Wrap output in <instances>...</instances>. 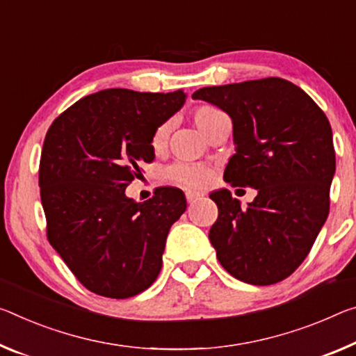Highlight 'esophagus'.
<instances>
[{"instance_id": "1", "label": "esophagus", "mask_w": 356, "mask_h": 356, "mask_svg": "<svg viewBox=\"0 0 356 356\" xmlns=\"http://www.w3.org/2000/svg\"><path fill=\"white\" fill-rule=\"evenodd\" d=\"M185 196H187V201L188 202H195L196 200H200L202 195L198 193V191H187V193H185Z\"/></svg>"}]
</instances>
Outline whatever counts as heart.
Returning a JSON list of instances; mask_svg holds the SVG:
<instances>
[{
  "instance_id": "heart-1",
  "label": "heart",
  "mask_w": 356,
  "mask_h": 356,
  "mask_svg": "<svg viewBox=\"0 0 356 356\" xmlns=\"http://www.w3.org/2000/svg\"><path fill=\"white\" fill-rule=\"evenodd\" d=\"M223 118H228L222 111L213 106H200L193 112V122L202 133L209 136V133L216 128ZM169 134V125H163L155 129L154 136H152V149L161 150L166 145ZM165 176L172 184H179L187 188H202L211 182L212 174L206 166L202 165H190V163H176V165L169 166L165 171Z\"/></svg>"
}]
</instances>
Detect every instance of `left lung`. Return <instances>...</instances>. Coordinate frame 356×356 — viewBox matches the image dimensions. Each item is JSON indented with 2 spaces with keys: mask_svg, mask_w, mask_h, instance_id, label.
Wrapping results in <instances>:
<instances>
[{
  "mask_svg": "<svg viewBox=\"0 0 356 356\" xmlns=\"http://www.w3.org/2000/svg\"><path fill=\"white\" fill-rule=\"evenodd\" d=\"M191 97L233 120L236 154L223 179L258 191L247 209L227 188L209 195L218 207L209 231L218 261L245 284H277L306 259L328 217L336 171L328 118L280 77L204 87Z\"/></svg>",
  "mask_w": 356,
  "mask_h": 356,
  "instance_id": "obj_1",
  "label": "left lung"
}]
</instances>
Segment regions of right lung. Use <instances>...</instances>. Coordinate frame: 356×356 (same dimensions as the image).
<instances>
[{
	"instance_id": "add662e5",
	"label": "right lung",
	"mask_w": 356,
	"mask_h": 356,
	"mask_svg": "<svg viewBox=\"0 0 356 356\" xmlns=\"http://www.w3.org/2000/svg\"><path fill=\"white\" fill-rule=\"evenodd\" d=\"M184 90L107 88L55 118L39 163L47 239L77 280L99 296L125 300L154 284L169 228L187 209L182 190L160 187L136 202L125 195L152 136L184 106Z\"/></svg>"
}]
</instances>
